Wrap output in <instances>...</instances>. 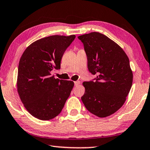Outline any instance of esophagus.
I'll use <instances>...</instances> for the list:
<instances>
[{"instance_id":"obj_1","label":"esophagus","mask_w":150,"mask_h":150,"mask_svg":"<svg viewBox=\"0 0 150 150\" xmlns=\"http://www.w3.org/2000/svg\"><path fill=\"white\" fill-rule=\"evenodd\" d=\"M80 83V81H76V82H74V85L76 86H78Z\"/></svg>"}]
</instances>
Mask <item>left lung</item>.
Wrapping results in <instances>:
<instances>
[{"instance_id":"obj_1","label":"left lung","mask_w":150,"mask_h":150,"mask_svg":"<svg viewBox=\"0 0 150 150\" xmlns=\"http://www.w3.org/2000/svg\"><path fill=\"white\" fill-rule=\"evenodd\" d=\"M84 46L88 68L96 80L83 82L81 98L86 108L104 118L117 112L127 99L132 85L129 59L121 47L108 37L91 32L78 37Z\"/></svg>"}]
</instances>
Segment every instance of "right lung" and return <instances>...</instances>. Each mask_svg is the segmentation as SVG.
Masks as SVG:
<instances>
[{"label": "right lung", "mask_w": 150, "mask_h": 150, "mask_svg": "<svg viewBox=\"0 0 150 150\" xmlns=\"http://www.w3.org/2000/svg\"><path fill=\"white\" fill-rule=\"evenodd\" d=\"M75 38V35H56L38 39L20 58L18 93L26 110L37 119H54L70 95L74 82L54 78L51 71L60 69L62 55Z\"/></svg>", "instance_id": "obj_1"}]
</instances>
